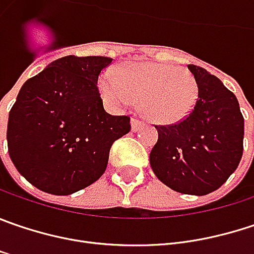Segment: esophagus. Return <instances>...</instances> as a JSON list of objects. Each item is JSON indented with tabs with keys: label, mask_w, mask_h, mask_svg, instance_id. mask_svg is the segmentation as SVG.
<instances>
[{
	"label": "esophagus",
	"mask_w": 254,
	"mask_h": 254,
	"mask_svg": "<svg viewBox=\"0 0 254 254\" xmlns=\"http://www.w3.org/2000/svg\"><path fill=\"white\" fill-rule=\"evenodd\" d=\"M142 127H143V122L138 121V119H135V118H132V119H130V129H132V132L139 130Z\"/></svg>",
	"instance_id": "34e87169"
}]
</instances>
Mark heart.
<instances>
[{"label":"heart","instance_id":"heart-1","mask_svg":"<svg viewBox=\"0 0 254 254\" xmlns=\"http://www.w3.org/2000/svg\"><path fill=\"white\" fill-rule=\"evenodd\" d=\"M100 96L113 109H127L141 99L142 113L152 122L171 125L192 112L198 95L194 74L164 63H127L99 79Z\"/></svg>","mask_w":254,"mask_h":254}]
</instances>
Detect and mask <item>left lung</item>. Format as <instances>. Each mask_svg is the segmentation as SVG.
Listing matches in <instances>:
<instances>
[{"label":"left lung","instance_id":"8db88e82","mask_svg":"<svg viewBox=\"0 0 254 254\" xmlns=\"http://www.w3.org/2000/svg\"><path fill=\"white\" fill-rule=\"evenodd\" d=\"M200 95L184 121L155 127L158 141L149 154L157 178L171 190L205 195L223 186L243 155L245 119L237 97L205 68L188 64Z\"/></svg>","mask_w":254,"mask_h":254}]
</instances>
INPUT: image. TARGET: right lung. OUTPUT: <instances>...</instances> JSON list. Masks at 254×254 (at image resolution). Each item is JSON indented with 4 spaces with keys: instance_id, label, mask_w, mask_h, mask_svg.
<instances>
[{
    "instance_id": "add662e5",
    "label": "right lung",
    "mask_w": 254,
    "mask_h": 254,
    "mask_svg": "<svg viewBox=\"0 0 254 254\" xmlns=\"http://www.w3.org/2000/svg\"><path fill=\"white\" fill-rule=\"evenodd\" d=\"M111 57L66 56L28 79L9 111L8 154L17 171L53 195H70L97 181L127 116L103 109L97 79Z\"/></svg>"
}]
</instances>
